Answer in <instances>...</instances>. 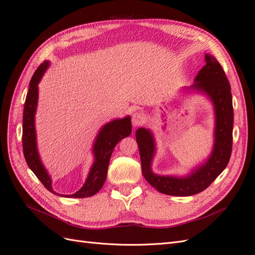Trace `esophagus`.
<instances>
[{"label": "esophagus", "instance_id": "1", "mask_svg": "<svg viewBox=\"0 0 255 255\" xmlns=\"http://www.w3.org/2000/svg\"><path fill=\"white\" fill-rule=\"evenodd\" d=\"M142 121H143V116L140 112H136V113L133 114V116H132L133 126H135V127L139 126V125H141Z\"/></svg>", "mask_w": 255, "mask_h": 255}]
</instances>
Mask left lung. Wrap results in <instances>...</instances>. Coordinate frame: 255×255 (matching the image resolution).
<instances>
[{"label":"left lung","instance_id":"8db88e82","mask_svg":"<svg viewBox=\"0 0 255 255\" xmlns=\"http://www.w3.org/2000/svg\"><path fill=\"white\" fill-rule=\"evenodd\" d=\"M205 60L206 65L198 72L193 88L207 93L216 109V139L209 160L185 178L157 176L151 171V161L154 154L153 137L149 129L140 128L136 130L142 175L163 194L190 196L199 193L222 173L231 159L234 122L231 86L217 59L211 54H206Z\"/></svg>","mask_w":255,"mask_h":255}]
</instances>
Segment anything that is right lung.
Returning <instances> with one entry per match:
<instances>
[{"label": "right lung", "mask_w": 255, "mask_h": 255, "mask_svg": "<svg viewBox=\"0 0 255 255\" xmlns=\"http://www.w3.org/2000/svg\"><path fill=\"white\" fill-rule=\"evenodd\" d=\"M48 65H49V62H43L37 67V70L34 73L30 81L29 92L26 94L23 109L22 149L24 159L31 170L35 174V176L39 179V181L44 184V187L48 191L56 194V192L52 190L51 187V179L48 176L46 169L39 160L36 149L35 127H34V116H35L38 98L37 85L43 74L47 70ZM130 132H132V123H130L129 117H126L125 119L114 120L104 126V128L99 133L98 138H96L94 143L93 152L95 161L90 170V174H89L87 178L86 183L76 193L65 196L82 198L92 196L95 193H98L106 180L109 160H111L116 144L122 138L128 136Z\"/></svg>", "instance_id": "1"}]
</instances>
